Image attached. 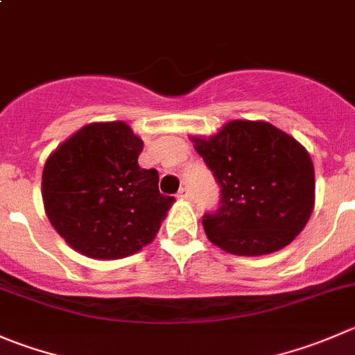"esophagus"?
<instances>
[{
	"mask_svg": "<svg viewBox=\"0 0 355 355\" xmlns=\"http://www.w3.org/2000/svg\"><path fill=\"white\" fill-rule=\"evenodd\" d=\"M177 198H178V199H182V201H191V199H192V194H191V191H189L187 187H182L180 191H178Z\"/></svg>",
	"mask_w": 355,
	"mask_h": 355,
	"instance_id": "1",
	"label": "esophagus"
}]
</instances>
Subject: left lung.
<instances>
[{
	"label": "left lung",
	"instance_id": "1",
	"mask_svg": "<svg viewBox=\"0 0 355 355\" xmlns=\"http://www.w3.org/2000/svg\"><path fill=\"white\" fill-rule=\"evenodd\" d=\"M222 199L202 227L215 246L261 257L288 246L315 202L314 164L298 140L267 121L234 119L211 137H191Z\"/></svg>",
	"mask_w": 355,
	"mask_h": 355
}]
</instances>
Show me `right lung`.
Returning a JSON list of instances; mask_svg holds the SVG:
<instances>
[{"mask_svg":"<svg viewBox=\"0 0 355 355\" xmlns=\"http://www.w3.org/2000/svg\"><path fill=\"white\" fill-rule=\"evenodd\" d=\"M144 142L123 121L90 123L48 156L44 213L65 243L95 260L130 257L153 243L175 198L156 170L139 166Z\"/></svg>","mask_w":355,"mask_h":355,"instance_id":"right-lung-1","label":"right lung"}]
</instances>
